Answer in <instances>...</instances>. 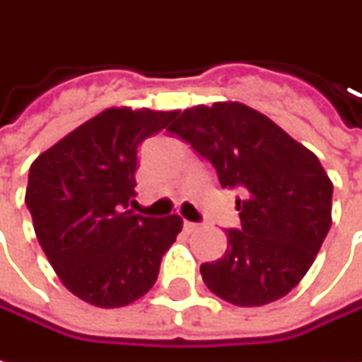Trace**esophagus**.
I'll list each match as a JSON object with an SVG mask.
<instances>
[{
    "instance_id": "esophagus-1",
    "label": "esophagus",
    "mask_w": 362,
    "mask_h": 362,
    "mask_svg": "<svg viewBox=\"0 0 362 362\" xmlns=\"http://www.w3.org/2000/svg\"><path fill=\"white\" fill-rule=\"evenodd\" d=\"M199 225L198 223H194V221H184V229L186 231H194V229H198Z\"/></svg>"
}]
</instances>
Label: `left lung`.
<instances>
[{"mask_svg": "<svg viewBox=\"0 0 362 362\" xmlns=\"http://www.w3.org/2000/svg\"><path fill=\"white\" fill-rule=\"evenodd\" d=\"M168 131L211 164L235 199L221 259L199 267L206 286L252 308L286 296L312 267L331 227L333 184L320 158L267 115L237 102L182 111Z\"/></svg>", "mask_w": 362, "mask_h": 362, "instance_id": "8db88e82", "label": "left lung"}]
</instances>
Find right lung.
Returning a JSON list of instances; mask_svg holds the SVG:
<instances>
[{"label": "right lung", "mask_w": 362, "mask_h": 362, "mask_svg": "<svg viewBox=\"0 0 362 362\" xmlns=\"http://www.w3.org/2000/svg\"><path fill=\"white\" fill-rule=\"evenodd\" d=\"M178 111L105 110L31 164L25 204L62 284L98 308H121L155 286L178 216L133 214L137 151Z\"/></svg>", "instance_id": "1"}]
</instances>
